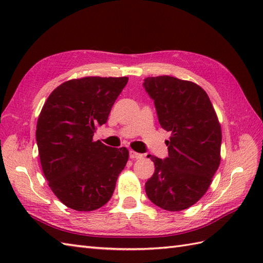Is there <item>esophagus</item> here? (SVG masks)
Returning a JSON list of instances; mask_svg holds the SVG:
<instances>
[{
  "instance_id": "obj_1",
  "label": "esophagus",
  "mask_w": 263,
  "mask_h": 263,
  "mask_svg": "<svg viewBox=\"0 0 263 263\" xmlns=\"http://www.w3.org/2000/svg\"><path fill=\"white\" fill-rule=\"evenodd\" d=\"M142 157H143L142 154H139V153L133 152V150H130V158L131 159H140Z\"/></svg>"
}]
</instances>
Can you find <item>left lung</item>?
<instances>
[{
	"mask_svg": "<svg viewBox=\"0 0 263 263\" xmlns=\"http://www.w3.org/2000/svg\"><path fill=\"white\" fill-rule=\"evenodd\" d=\"M143 87L154 99L160 126L171 132L168 157L155 164L147 181L149 200L167 211L197 203L220 164L221 127L208 95L197 83L170 76L149 77Z\"/></svg>",
	"mask_w": 263,
	"mask_h": 263,
	"instance_id": "left-lung-1",
	"label": "left lung"
}]
</instances>
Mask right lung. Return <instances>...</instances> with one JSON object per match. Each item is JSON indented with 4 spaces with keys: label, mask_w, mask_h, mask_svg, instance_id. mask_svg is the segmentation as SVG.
Wrapping results in <instances>:
<instances>
[{
    "label": "right lung",
    "mask_w": 263,
    "mask_h": 263,
    "mask_svg": "<svg viewBox=\"0 0 263 263\" xmlns=\"http://www.w3.org/2000/svg\"><path fill=\"white\" fill-rule=\"evenodd\" d=\"M127 80L85 77L65 81L49 95L38 116L36 140L44 176L71 209L92 211L107 203L127 163L125 147L92 140Z\"/></svg>",
    "instance_id": "1"
}]
</instances>
